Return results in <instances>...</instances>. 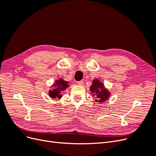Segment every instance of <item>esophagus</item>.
<instances>
[{
  "label": "esophagus",
  "instance_id": "1",
  "mask_svg": "<svg viewBox=\"0 0 156 156\" xmlns=\"http://www.w3.org/2000/svg\"><path fill=\"white\" fill-rule=\"evenodd\" d=\"M77 84H79V85H83V84H84V82H83V81H77Z\"/></svg>",
  "mask_w": 156,
  "mask_h": 156
}]
</instances>
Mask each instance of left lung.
Masks as SVG:
<instances>
[{"label": "left lung", "mask_w": 156, "mask_h": 156, "mask_svg": "<svg viewBox=\"0 0 156 156\" xmlns=\"http://www.w3.org/2000/svg\"><path fill=\"white\" fill-rule=\"evenodd\" d=\"M90 90L93 94V96L96 97V101L99 103L104 102L110 96V93L103 86V83L98 79L94 80Z\"/></svg>", "instance_id": "8db88e82"}]
</instances>
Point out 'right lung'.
<instances>
[{
    "label": "right lung",
    "instance_id": "right-lung-1",
    "mask_svg": "<svg viewBox=\"0 0 156 156\" xmlns=\"http://www.w3.org/2000/svg\"><path fill=\"white\" fill-rule=\"evenodd\" d=\"M68 83V82L64 81L62 79L57 80V81L55 82V83L53 84L55 88L53 90H50L49 92L50 97L52 98H60L62 97V95L60 94L61 92L63 91L64 90L67 88L69 87Z\"/></svg>",
    "mask_w": 156,
    "mask_h": 156
}]
</instances>
